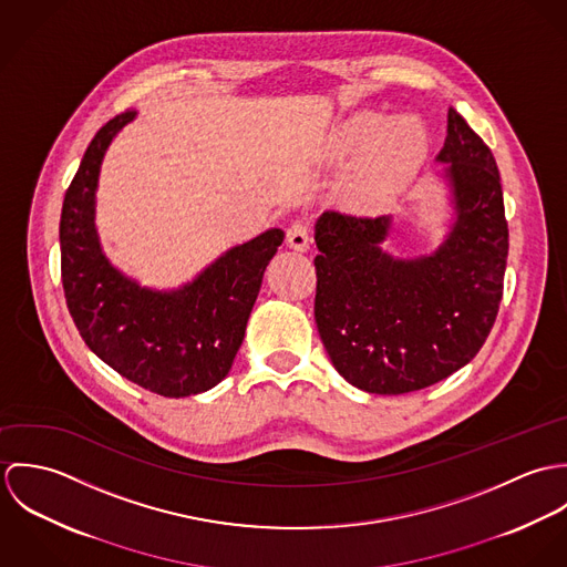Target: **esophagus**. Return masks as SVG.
<instances>
[{
    "label": "esophagus",
    "instance_id": "esophagus-1",
    "mask_svg": "<svg viewBox=\"0 0 567 567\" xmlns=\"http://www.w3.org/2000/svg\"><path fill=\"white\" fill-rule=\"evenodd\" d=\"M286 240H288V246L295 250H308L312 243L310 225L306 220H295L286 231Z\"/></svg>",
    "mask_w": 567,
    "mask_h": 567
}]
</instances>
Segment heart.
Instances as JSON below:
<instances>
[{
	"label": "heart",
	"instance_id": "b5f03b06",
	"mask_svg": "<svg viewBox=\"0 0 567 567\" xmlns=\"http://www.w3.org/2000/svg\"><path fill=\"white\" fill-rule=\"evenodd\" d=\"M360 153L351 172V189L367 198L391 194L423 157V133L410 117L380 124L373 113L344 120L331 135V153L347 157Z\"/></svg>",
	"mask_w": 567,
	"mask_h": 567
}]
</instances>
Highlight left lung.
I'll return each mask as SVG.
<instances>
[{"instance_id":"8db88e82","label":"left lung","mask_w":567,"mask_h":567,"mask_svg":"<svg viewBox=\"0 0 567 567\" xmlns=\"http://www.w3.org/2000/svg\"><path fill=\"white\" fill-rule=\"evenodd\" d=\"M447 163L458 218L432 257L380 250L389 218L324 212L317 223L315 319L336 371L353 386L402 395L465 367L495 323L508 255L491 148L447 111Z\"/></svg>"}]
</instances>
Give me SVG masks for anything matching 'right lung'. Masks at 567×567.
I'll list each match as a JSON object with an SVG mask.
<instances>
[{"instance_id": "1", "label": "right lung", "mask_w": 567, "mask_h": 567, "mask_svg": "<svg viewBox=\"0 0 567 567\" xmlns=\"http://www.w3.org/2000/svg\"><path fill=\"white\" fill-rule=\"evenodd\" d=\"M135 117L109 120L86 146L61 214V277L70 315L86 347L122 378L163 398L216 386L231 369L279 229L231 248L178 292H148L122 277L100 252L93 192L113 135Z\"/></svg>"}]
</instances>
